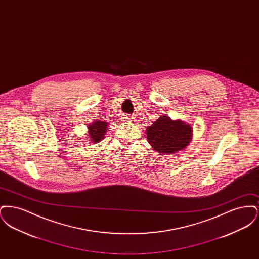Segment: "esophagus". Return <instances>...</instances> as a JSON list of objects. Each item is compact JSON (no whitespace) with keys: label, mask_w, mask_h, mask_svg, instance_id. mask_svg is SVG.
<instances>
[{"label":"esophagus","mask_w":259,"mask_h":259,"mask_svg":"<svg viewBox=\"0 0 259 259\" xmlns=\"http://www.w3.org/2000/svg\"><path fill=\"white\" fill-rule=\"evenodd\" d=\"M121 119H122V121H128V120H130V116H127V115H125V116L122 117Z\"/></svg>","instance_id":"obj_1"}]
</instances>
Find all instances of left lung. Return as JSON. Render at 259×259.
<instances>
[{
    "label": "left lung",
    "mask_w": 259,
    "mask_h": 259,
    "mask_svg": "<svg viewBox=\"0 0 259 259\" xmlns=\"http://www.w3.org/2000/svg\"><path fill=\"white\" fill-rule=\"evenodd\" d=\"M146 132L148 144L160 154H174L184 149L193 137L191 125L181 119L172 120L168 115L160 116Z\"/></svg>",
    "instance_id": "obj_1"
}]
</instances>
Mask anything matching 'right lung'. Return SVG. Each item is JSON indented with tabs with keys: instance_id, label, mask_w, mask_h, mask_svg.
<instances>
[{
	"instance_id": "right-lung-1",
	"label": "right lung",
	"mask_w": 259,
	"mask_h": 259,
	"mask_svg": "<svg viewBox=\"0 0 259 259\" xmlns=\"http://www.w3.org/2000/svg\"><path fill=\"white\" fill-rule=\"evenodd\" d=\"M109 123L108 122H103V121H94L91 124H89L87 126L88 129V138L91 141L90 143L93 144H97L99 142H101L104 138L105 134L107 133V129H108Z\"/></svg>"
}]
</instances>
